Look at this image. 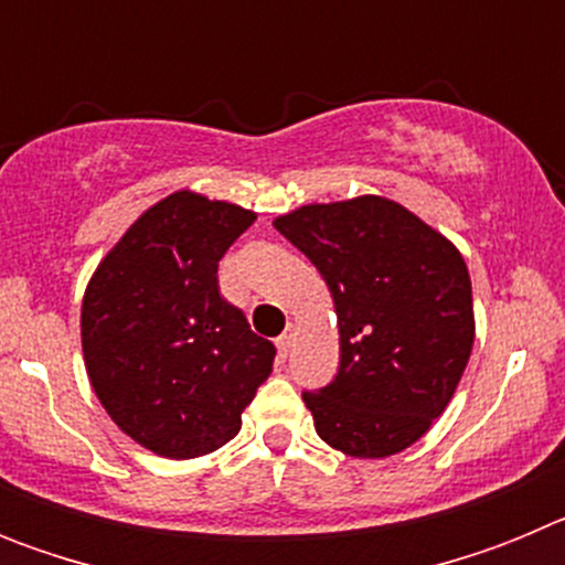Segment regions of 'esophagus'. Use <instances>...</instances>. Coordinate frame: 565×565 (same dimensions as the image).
<instances>
[{
  "instance_id": "obj_1",
  "label": "esophagus",
  "mask_w": 565,
  "mask_h": 565,
  "mask_svg": "<svg viewBox=\"0 0 565 565\" xmlns=\"http://www.w3.org/2000/svg\"><path fill=\"white\" fill-rule=\"evenodd\" d=\"M294 339H297V328H294V326H288V328H286V333H282V337L277 339V351H279V356L286 359L288 353H291V348H294Z\"/></svg>"
}]
</instances>
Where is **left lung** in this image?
<instances>
[{
  "mask_svg": "<svg viewBox=\"0 0 565 565\" xmlns=\"http://www.w3.org/2000/svg\"><path fill=\"white\" fill-rule=\"evenodd\" d=\"M274 228L317 266L337 311V379L302 393L319 438L351 458L407 450L450 404L476 342L461 252L382 194L308 203Z\"/></svg>",
  "mask_w": 565,
  "mask_h": 565,
  "instance_id": "left-lung-1",
  "label": "left lung"
}]
</instances>
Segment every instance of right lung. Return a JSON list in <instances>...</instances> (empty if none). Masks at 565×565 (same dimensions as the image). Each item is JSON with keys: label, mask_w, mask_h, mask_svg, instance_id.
<instances>
[{"label": "right lung", "mask_w": 565, "mask_h": 565, "mask_svg": "<svg viewBox=\"0 0 565 565\" xmlns=\"http://www.w3.org/2000/svg\"><path fill=\"white\" fill-rule=\"evenodd\" d=\"M257 212L181 189L109 248L82 302L89 384L118 430L154 456L232 441L274 367V344L217 286V263Z\"/></svg>", "instance_id": "right-lung-1"}]
</instances>
